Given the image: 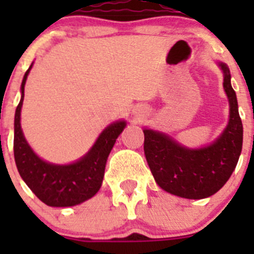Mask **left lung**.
I'll use <instances>...</instances> for the list:
<instances>
[{"label":"left lung","instance_id":"1","mask_svg":"<svg viewBox=\"0 0 254 254\" xmlns=\"http://www.w3.org/2000/svg\"><path fill=\"white\" fill-rule=\"evenodd\" d=\"M224 72V90L229 99V122L216 141L201 149H188L170 136L143 129V151L159 187L190 199L215 194L225 185L237 167L243 145V125L238 100L230 84V71L220 62Z\"/></svg>","mask_w":254,"mask_h":254}]
</instances>
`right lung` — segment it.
<instances>
[{"mask_svg":"<svg viewBox=\"0 0 254 254\" xmlns=\"http://www.w3.org/2000/svg\"><path fill=\"white\" fill-rule=\"evenodd\" d=\"M31 66L22 78L21 99L15 112L13 155L17 170L33 193L46 205L52 207L78 205L95 196L102 187L108 155L125 129L126 122L118 121L108 126L90 151L75 163L57 165L42 160L26 142L20 125L24 86Z\"/></svg>","mask_w":254,"mask_h":254,"instance_id":"add662e5","label":"right lung"}]
</instances>
